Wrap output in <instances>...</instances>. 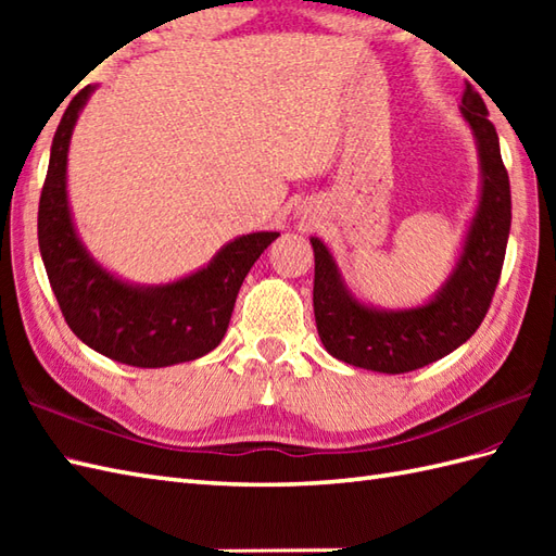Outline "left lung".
<instances>
[{
	"instance_id": "left-lung-1",
	"label": "left lung",
	"mask_w": 556,
	"mask_h": 556,
	"mask_svg": "<svg viewBox=\"0 0 556 556\" xmlns=\"http://www.w3.org/2000/svg\"><path fill=\"white\" fill-rule=\"evenodd\" d=\"M460 114L478 140L482 195L464 255L434 301L396 313H380L361 305L346 291L325 243L311 239L315 253L313 308L317 334L334 358L375 372H410L458 349L485 320L509 241L511 188L497 131L473 86L464 90Z\"/></svg>"
}]
</instances>
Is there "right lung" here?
I'll return each instance as SVG.
<instances>
[{
  "instance_id": "obj_1",
  "label": "right lung",
  "mask_w": 556,
  "mask_h": 556,
  "mask_svg": "<svg viewBox=\"0 0 556 556\" xmlns=\"http://www.w3.org/2000/svg\"><path fill=\"white\" fill-rule=\"evenodd\" d=\"M90 92L83 88L56 126L40 193L38 243L50 287L71 332L102 356L136 368L195 361L222 341L248 269L279 233L241 236L167 287L140 289L104 271L80 245L66 200L68 140Z\"/></svg>"
}]
</instances>
